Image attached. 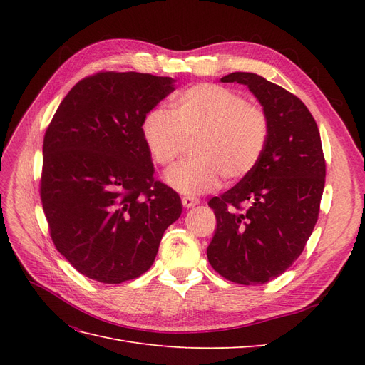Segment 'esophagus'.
<instances>
[{
    "label": "esophagus",
    "instance_id": "34e87169",
    "mask_svg": "<svg viewBox=\"0 0 365 365\" xmlns=\"http://www.w3.org/2000/svg\"><path fill=\"white\" fill-rule=\"evenodd\" d=\"M181 202L185 208H190V207H195L196 204H200V200H197V197H193V196H182Z\"/></svg>",
    "mask_w": 365,
    "mask_h": 365
}]
</instances>
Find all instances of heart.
I'll list each match as a JSON object with an SVG mask.
<instances>
[{"label": "heart", "instance_id": "obj_1", "mask_svg": "<svg viewBox=\"0 0 365 365\" xmlns=\"http://www.w3.org/2000/svg\"><path fill=\"white\" fill-rule=\"evenodd\" d=\"M152 160L169 168L193 140L195 155L165 175L176 192L200 195L216 189L220 176L240 181L257 168L269 140V118L259 105L215 83H197L176 94L172 113L153 108L143 120Z\"/></svg>", "mask_w": 365, "mask_h": 365}]
</instances>
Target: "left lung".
<instances>
[{
	"mask_svg": "<svg viewBox=\"0 0 365 365\" xmlns=\"http://www.w3.org/2000/svg\"><path fill=\"white\" fill-rule=\"evenodd\" d=\"M220 82L247 85L269 118V140L257 168L208 201L216 216L207 248L212 268L239 284L279 277L303 252L318 220L326 161L306 105L264 77L231 73Z\"/></svg>",
	"mask_w": 365,
	"mask_h": 365,
	"instance_id": "obj_1",
	"label": "left lung"
}]
</instances>
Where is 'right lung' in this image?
Listing matches in <instances>:
<instances>
[{
    "mask_svg": "<svg viewBox=\"0 0 365 365\" xmlns=\"http://www.w3.org/2000/svg\"><path fill=\"white\" fill-rule=\"evenodd\" d=\"M175 79L98 71L65 96L43 137L41 201L54 247L81 274L118 284L158 252L181 200L153 178L146 114Z\"/></svg>",
    "mask_w": 365,
    "mask_h": 365,
    "instance_id": "1",
    "label": "right lung"
}]
</instances>
